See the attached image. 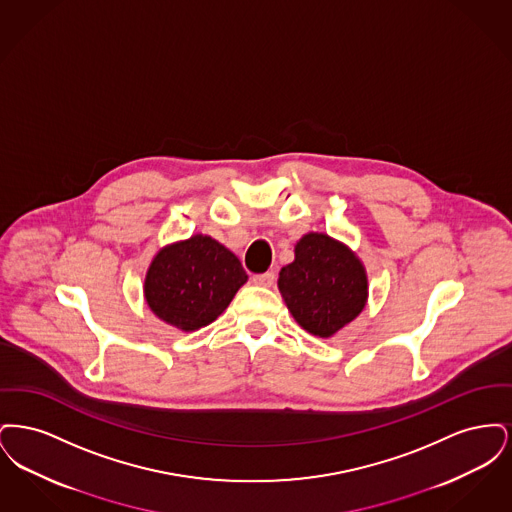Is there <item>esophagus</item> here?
Instances as JSON below:
<instances>
[{"label": "esophagus", "instance_id": "34e87169", "mask_svg": "<svg viewBox=\"0 0 512 512\" xmlns=\"http://www.w3.org/2000/svg\"><path fill=\"white\" fill-rule=\"evenodd\" d=\"M274 280H276V274H274V272H265V274H255V276H253V282H255L257 286H263V288H270V286L274 284Z\"/></svg>", "mask_w": 512, "mask_h": 512}]
</instances>
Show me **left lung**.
<instances>
[{"label": "left lung", "instance_id": "1", "mask_svg": "<svg viewBox=\"0 0 512 512\" xmlns=\"http://www.w3.org/2000/svg\"><path fill=\"white\" fill-rule=\"evenodd\" d=\"M278 288L293 318L320 338L334 336L366 303L361 261L324 234H307L295 245V261L280 270Z\"/></svg>", "mask_w": 512, "mask_h": 512}]
</instances>
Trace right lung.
Listing matches in <instances>:
<instances>
[{
  "mask_svg": "<svg viewBox=\"0 0 512 512\" xmlns=\"http://www.w3.org/2000/svg\"><path fill=\"white\" fill-rule=\"evenodd\" d=\"M247 280L240 259L209 236H192L157 253L146 276L151 311L184 332L211 324Z\"/></svg>",
  "mask_w": 512,
  "mask_h": 512,
  "instance_id": "right-lung-1",
  "label": "right lung"
}]
</instances>
